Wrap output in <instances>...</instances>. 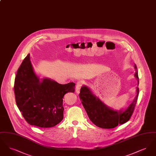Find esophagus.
<instances>
[{
	"instance_id": "34e87169",
	"label": "esophagus",
	"mask_w": 156,
	"mask_h": 156,
	"mask_svg": "<svg viewBox=\"0 0 156 156\" xmlns=\"http://www.w3.org/2000/svg\"><path fill=\"white\" fill-rule=\"evenodd\" d=\"M83 84V82L82 81H79L76 83V87H75V92L77 94L80 93V89H81V88Z\"/></svg>"
}]
</instances>
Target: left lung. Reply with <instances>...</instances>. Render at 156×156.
Masks as SVG:
<instances>
[{"mask_svg": "<svg viewBox=\"0 0 156 156\" xmlns=\"http://www.w3.org/2000/svg\"><path fill=\"white\" fill-rule=\"evenodd\" d=\"M134 68L136 70L134 76L139 85L138 72L136 64H134ZM139 94V89L137 87L136 96L132 102L125 110L119 111H115L106 106L85 85L82 87L79 96L90 120L94 125L103 129H112L126 123L130 119L133 114Z\"/></svg>", "mask_w": 156, "mask_h": 156, "instance_id": "8db88e82", "label": "left lung"}]
</instances>
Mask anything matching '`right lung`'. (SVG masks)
Listing matches in <instances>:
<instances>
[{"mask_svg":"<svg viewBox=\"0 0 156 156\" xmlns=\"http://www.w3.org/2000/svg\"><path fill=\"white\" fill-rule=\"evenodd\" d=\"M74 82L59 84L48 78L40 80L35 74L29 54L16 75L14 85L17 106L31 125L47 128L63 119L64 96L75 91Z\"/></svg>","mask_w":156,"mask_h":156,"instance_id":"add662e5","label":"right lung"}]
</instances>
